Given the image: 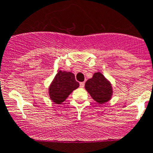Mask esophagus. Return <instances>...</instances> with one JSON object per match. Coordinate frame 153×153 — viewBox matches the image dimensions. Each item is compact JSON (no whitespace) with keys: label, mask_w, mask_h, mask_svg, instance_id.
<instances>
[{"label":"esophagus","mask_w":153,"mask_h":153,"mask_svg":"<svg viewBox=\"0 0 153 153\" xmlns=\"http://www.w3.org/2000/svg\"><path fill=\"white\" fill-rule=\"evenodd\" d=\"M84 85H85V82H80V83H79V86H80L81 88H83Z\"/></svg>","instance_id":"esophagus-1"}]
</instances>
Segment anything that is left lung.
<instances>
[{
  "label": "left lung",
  "instance_id": "8db88e82",
  "mask_svg": "<svg viewBox=\"0 0 153 153\" xmlns=\"http://www.w3.org/2000/svg\"><path fill=\"white\" fill-rule=\"evenodd\" d=\"M85 88L93 99L99 104L108 102L113 93L112 84L101 72H95L86 81Z\"/></svg>",
  "mask_w": 153,
  "mask_h": 153
}]
</instances>
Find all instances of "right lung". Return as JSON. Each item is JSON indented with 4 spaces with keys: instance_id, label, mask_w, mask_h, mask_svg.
I'll list each match as a JSON object with an SVG mask.
<instances>
[{
    "instance_id": "obj_1",
    "label": "right lung",
    "mask_w": 153,
    "mask_h": 153,
    "mask_svg": "<svg viewBox=\"0 0 153 153\" xmlns=\"http://www.w3.org/2000/svg\"><path fill=\"white\" fill-rule=\"evenodd\" d=\"M79 86L73 73L59 70L48 89L49 98L56 104H62L70 94Z\"/></svg>"
}]
</instances>
